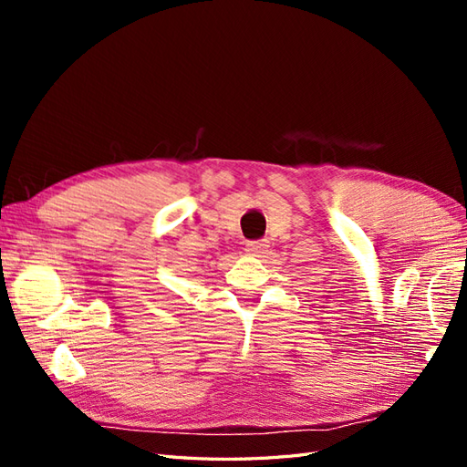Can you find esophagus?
I'll use <instances>...</instances> for the list:
<instances>
[{
	"label": "esophagus",
	"instance_id": "esophagus-1",
	"mask_svg": "<svg viewBox=\"0 0 467 467\" xmlns=\"http://www.w3.org/2000/svg\"><path fill=\"white\" fill-rule=\"evenodd\" d=\"M245 251L253 257H265L268 253V242L266 239H261V242H251V244H247Z\"/></svg>",
	"mask_w": 467,
	"mask_h": 467
}]
</instances>
